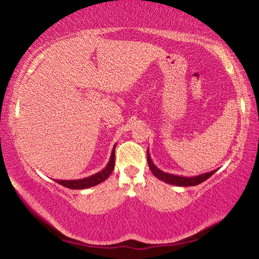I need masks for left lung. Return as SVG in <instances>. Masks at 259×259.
I'll use <instances>...</instances> for the list:
<instances>
[{
  "label": "left lung",
  "mask_w": 259,
  "mask_h": 259,
  "mask_svg": "<svg viewBox=\"0 0 259 259\" xmlns=\"http://www.w3.org/2000/svg\"><path fill=\"white\" fill-rule=\"evenodd\" d=\"M147 162H148V165H150V169L151 171L153 172V175L156 178H159L160 181L164 182V183H168L170 185H176V186H195V185H199V184L203 183L204 181H207V179L212 176V175L217 171L218 169H214L212 171H209V172H205V174H201L198 175V176H192V177H185V176H178V175H172V174H168V172H164L160 170L157 166L153 163V161L151 159V155H150V152L147 150Z\"/></svg>",
  "instance_id": "1"
}]
</instances>
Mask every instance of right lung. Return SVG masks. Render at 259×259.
Instances as JSON below:
<instances>
[{"label": "right lung", "instance_id": "obj_1", "mask_svg": "<svg viewBox=\"0 0 259 259\" xmlns=\"http://www.w3.org/2000/svg\"><path fill=\"white\" fill-rule=\"evenodd\" d=\"M115 145L113 147L111 157H109L107 165L105 166L102 171L82 179H73V181H59V179H55V182L67 188H72V190H84V188L93 187L98 185L100 183H103L105 179H107L109 177V175H111L114 170V164H115Z\"/></svg>", "mask_w": 259, "mask_h": 259}]
</instances>
